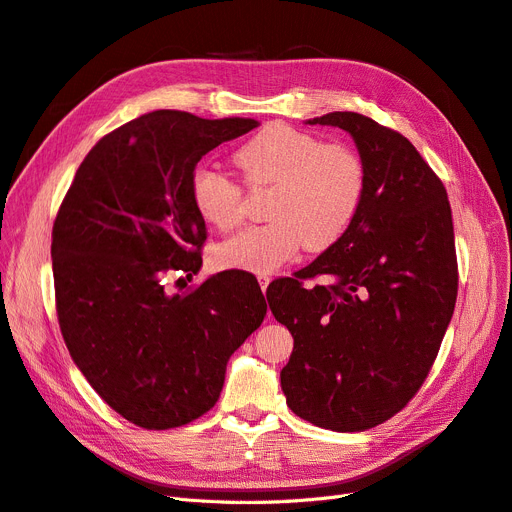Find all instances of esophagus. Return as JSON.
Here are the masks:
<instances>
[{
    "mask_svg": "<svg viewBox=\"0 0 512 512\" xmlns=\"http://www.w3.org/2000/svg\"><path fill=\"white\" fill-rule=\"evenodd\" d=\"M258 283H260V290L267 292L269 283H271V275L269 273H258Z\"/></svg>",
    "mask_w": 512,
    "mask_h": 512,
    "instance_id": "34e87169",
    "label": "esophagus"
}]
</instances>
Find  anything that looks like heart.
<instances>
[{
  "label": "heart",
  "instance_id": "b5f03b06",
  "mask_svg": "<svg viewBox=\"0 0 512 512\" xmlns=\"http://www.w3.org/2000/svg\"><path fill=\"white\" fill-rule=\"evenodd\" d=\"M233 163L250 189H271V222L243 231L218 245L224 269L271 273L306 245L323 252L349 231L365 191L361 157L342 142L285 124H273L241 145ZM191 195L199 216L218 231L243 222L239 185L212 168L193 172Z\"/></svg>",
  "mask_w": 512,
  "mask_h": 512
}]
</instances>
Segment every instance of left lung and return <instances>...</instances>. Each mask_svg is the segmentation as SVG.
Returning <instances> with one entry per match:
<instances>
[{
    "label": "left lung",
    "instance_id": "8db88e82",
    "mask_svg": "<svg viewBox=\"0 0 512 512\" xmlns=\"http://www.w3.org/2000/svg\"><path fill=\"white\" fill-rule=\"evenodd\" d=\"M306 124L353 136L365 191L332 248L269 285L271 311L294 336L281 388L302 420L357 433L401 412L437 359L458 296L452 208L399 132L351 111ZM315 276L326 283L306 289Z\"/></svg>",
    "mask_w": 512,
    "mask_h": 512
}]
</instances>
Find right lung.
<instances>
[{
  "instance_id": "right-lung-1",
  "label": "right lung",
  "mask_w": 512,
  "mask_h": 512,
  "mask_svg": "<svg viewBox=\"0 0 512 512\" xmlns=\"http://www.w3.org/2000/svg\"><path fill=\"white\" fill-rule=\"evenodd\" d=\"M256 119L161 109L102 136L81 161L52 229L56 313L90 386L136 426L166 431L206 414L231 355L267 302L245 271L168 294L201 269L206 222L191 195L197 161Z\"/></svg>"
}]
</instances>
